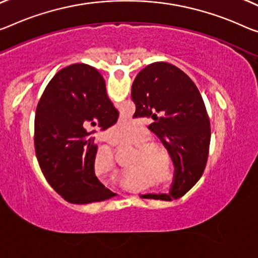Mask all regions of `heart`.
<instances>
[{
    "label": "heart",
    "mask_w": 258,
    "mask_h": 258,
    "mask_svg": "<svg viewBox=\"0 0 258 258\" xmlns=\"http://www.w3.org/2000/svg\"><path fill=\"white\" fill-rule=\"evenodd\" d=\"M125 124L124 122H117V123L114 125L115 129L123 128ZM151 140V134H150L148 130L142 129V133L136 141H130L132 144H137V150L138 151L135 152L132 161H130V165H135L137 167L146 168L149 170H152L156 168L158 165H159L160 156H166L168 154V150L166 148V145L161 142H149L146 143V141ZM113 153L109 149H101L98 151L97 159H102V158H112Z\"/></svg>",
    "instance_id": "1"
}]
</instances>
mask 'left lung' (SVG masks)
I'll return each mask as SVG.
<instances>
[{"label":"left lung","mask_w":258,"mask_h":258,"mask_svg":"<svg viewBox=\"0 0 258 258\" xmlns=\"http://www.w3.org/2000/svg\"><path fill=\"white\" fill-rule=\"evenodd\" d=\"M135 116L151 117L149 129L173 153L176 174L167 194L142 198L170 201L201 179L208 162L211 129L204 101L191 79L177 67L156 62L140 71L132 86Z\"/></svg>","instance_id":"8db88e82"}]
</instances>
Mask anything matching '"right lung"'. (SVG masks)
I'll return each mask as SVG.
<instances>
[{"instance_id":"obj_1","label":"right lung","mask_w":258,"mask_h":258,"mask_svg":"<svg viewBox=\"0 0 258 258\" xmlns=\"http://www.w3.org/2000/svg\"><path fill=\"white\" fill-rule=\"evenodd\" d=\"M118 112L99 71L84 63L66 67L51 78L38 102L34 148L50 187L73 204L112 198L94 174L97 145L92 135L115 124Z\"/></svg>"}]
</instances>
